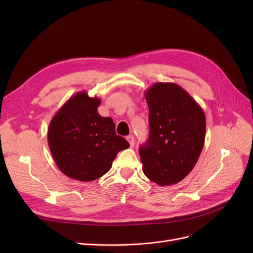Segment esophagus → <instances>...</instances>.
Segmentation results:
<instances>
[{"mask_svg": "<svg viewBox=\"0 0 253 253\" xmlns=\"http://www.w3.org/2000/svg\"><path fill=\"white\" fill-rule=\"evenodd\" d=\"M126 140L128 141V143H129V145H131V147H134V136L133 135H128L127 137H126Z\"/></svg>", "mask_w": 253, "mask_h": 253, "instance_id": "obj_1", "label": "esophagus"}]
</instances>
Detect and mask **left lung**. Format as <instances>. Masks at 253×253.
<instances>
[{
    "mask_svg": "<svg viewBox=\"0 0 253 253\" xmlns=\"http://www.w3.org/2000/svg\"><path fill=\"white\" fill-rule=\"evenodd\" d=\"M149 139L139 148L142 171L159 186L182 180L193 170L205 143L203 109L175 83L157 82L145 91Z\"/></svg>",
    "mask_w": 253,
    "mask_h": 253,
    "instance_id": "obj_1",
    "label": "left lung"
}]
</instances>
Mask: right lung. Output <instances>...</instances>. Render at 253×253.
Returning <instances> with one entry per match:
<instances>
[{
    "label": "right lung",
    "instance_id": "1",
    "mask_svg": "<svg viewBox=\"0 0 253 253\" xmlns=\"http://www.w3.org/2000/svg\"><path fill=\"white\" fill-rule=\"evenodd\" d=\"M100 99L86 91L75 94L52 117L49 150L60 171L70 178L91 181L112 168L117 153L129 143L115 132L112 118L98 113Z\"/></svg>",
    "mask_w": 253,
    "mask_h": 253
}]
</instances>
